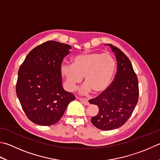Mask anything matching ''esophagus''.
<instances>
[{"mask_svg":"<svg viewBox=\"0 0 160 160\" xmlns=\"http://www.w3.org/2000/svg\"><path fill=\"white\" fill-rule=\"evenodd\" d=\"M77 99H79V100H80L81 102V103L83 104L84 105H89L88 100L87 99L82 98H79V97H77Z\"/></svg>","mask_w":160,"mask_h":160,"instance_id":"esophagus-1","label":"esophagus"}]
</instances>
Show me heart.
<instances>
[{
  "mask_svg": "<svg viewBox=\"0 0 160 160\" xmlns=\"http://www.w3.org/2000/svg\"><path fill=\"white\" fill-rule=\"evenodd\" d=\"M116 70V62L111 55L92 52L76 56L73 64H62L61 72L65 88L70 91L77 89L84 76L86 83L81 87L80 92L88 94L93 90L98 94L108 88Z\"/></svg>",
  "mask_w": 160,
  "mask_h": 160,
  "instance_id": "b5f03b06",
  "label": "heart"
}]
</instances>
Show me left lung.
Segmentation results:
<instances>
[{
	"instance_id": "left-lung-1",
	"label": "left lung",
	"mask_w": 160,
	"mask_h": 160,
	"mask_svg": "<svg viewBox=\"0 0 160 160\" xmlns=\"http://www.w3.org/2000/svg\"><path fill=\"white\" fill-rule=\"evenodd\" d=\"M106 45L116 56V76L106 90L89 102L99 107L98 113L91 118L93 125L99 129L111 130L124 125L133 113L138 99V83L127 56L112 44Z\"/></svg>"
}]
</instances>
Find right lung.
I'll return each instance as SVG.
<instances>
[{"mask_svg": "<svg viewBox=\"0 0 160 160\" xmlns=\"http://www.w3.org/2000/svg\"><path fill=\"white\" fill-rule=\"evenodd\" d=\"M71 49L69 44L48 41L31 50L21 65L17 95L26 115L35 124H55L75 99L63 88L61 72L62 60Z\"/></svg>", "mask_w": 160, "mask_h": 160, "instance_id": "obj_1", "label": "right lung"}]
</instances>
